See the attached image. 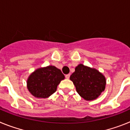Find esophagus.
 <instances>
[{
    "instance_id": "34e87169",
    "label": "esophagus",
    "mask_w": 130,
    "mask_h": 130,
    "mask_svg": "<svg viewBox=\"0 0 130 130\" xmlns=\"http://www.w3.org/2000/svg\"><path fill=\"white\" fill-rule=\"evenodd\" d=\"M70 74H67V75H65V77H66V78L67 79H68L69 78H70Z\"/></svg>"
}]
</instances>
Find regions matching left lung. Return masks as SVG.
<instances>
[{
  "label": "left lung",
  "mask_w": 130,
  "mask_h": 130,
  "mask_svg": "<svg viewBox=\"0 0 130 130\" xmlns=\"http://www.w3.org/2000/svg\"><path fill=\"white\" fill-rule=\"evenodd\" d=\"M79 96L87 101L94 100L105 90L106 79L101 72L79 64L70 76Z\"/></svg>",
  "instance_id": "1"
}]
</instances>
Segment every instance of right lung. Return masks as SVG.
I'll return each instance as SVG.
<instances>
[{"label":"right lung","mask_w":130,"mask_h":130,"mask_svg":"<svg viewBox=\"0 0 130 130\" xmlns=\"http://www.w3.org/2000/svg\"><path fill=\"white\" fill-rule=\"evenodd\" d=\"M64 78L60 69L51 65L34 71L27 79L26 86L35 98H47L55 92L58 84Z\"/></svg>","instance_id":"obj_1"}]
</instances>
